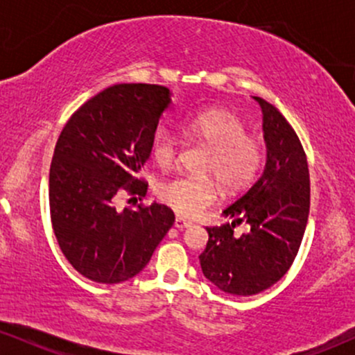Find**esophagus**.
I'll return each mask as SVG.
<instances>
[{"mask_svg":"<svg viewBox=\"0 0 355 355\" xmlns=\"http://www.w3.org/2000/svg\"><path fill=\"white\" fill-rule=\"evenodd\" d=\"M190 225H191V222H189V220H185V218H180V217H177V218H175V229H178V230H183V229H189Z\"/></svg>","mask_w":355,"mask_h":355,"instance_id":"34e87169","label":"esophagus"}]
</instances>
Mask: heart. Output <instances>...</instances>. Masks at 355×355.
I'll list each match as a JSON object with an SVG mask.
<instances>
[{
	"label": "heart",
	"mask_w": 355,
	"mask_h": 355,
	"mask_svg": "<svg viewBox=\"0 0 355 355\" xmlns=\"http://www.w3.org/2000/svg\"><path fill=\"white\" fill-rule=\"evenodd\" d=\"M189 133L210 148L203 173L217 178L227 191L245 189L260 173L266 148L259 138L247 135V126L225 110H205L189 120ZM182 140L170 126H158L150 152L155 164L170 168L180 153ZM162 202L183 217H195L217 198L218 185L209 177H182L162 182L157 189Z\"/></svg>",
	"instance_id": "heart-1"
}]
</instances>
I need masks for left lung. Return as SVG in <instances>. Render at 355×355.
Wrapping results in <instances>:
<instances>
[{
	"instance_id": "8db88e82",
	"label": "left lung",
	"mask_w": 355,
	"mask_h": 355,
	"mask_svg": "<svg viewBox=\"0 0 355 355\" xmlns=\"http://www.w3.org/2000/svg\"><path fill=\"white\" fill-rule=\"evenodd\" d=\"M263 113L267 164L242 197L223 210L232 223L207 227L209 242L200 259L202 272L220 291L254 295L279 282L294 263L302 243L311 207V180L304 146L282 113L254 96ZM251 230L237 236V223Z\"/></svg>"
}]
</instances>
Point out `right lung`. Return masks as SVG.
<instances>
[{
	"label": "right lung",
	"instance_id": "right-lung-1",
	"mask_svg": "<svg viewBox=\"0 0 355 355\" xmlns=\"http://www.w3.org/2000/svg\"><path fill=\"white\" fill-rule=\"evenodd\" d=\"M170 89L162 85H113L70 116L50 166V215L58 245L78 274L98 284L135 277L172 229L162 203L118 210L121 191L145 197L140 172Z\"/></svg>",
	"mask_w": 355,
	"mask_h": 355
}]
</instances>
